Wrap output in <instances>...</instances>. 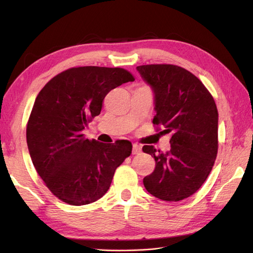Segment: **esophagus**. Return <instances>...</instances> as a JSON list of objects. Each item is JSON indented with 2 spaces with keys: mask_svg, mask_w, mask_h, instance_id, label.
I'll return each mask as SVG.
<instances>
[{
  "mask_svg": "<svg viewBox=\"0 0 253 253\" xmlns=\"http://www.w3.org/2000/svg\"><path fill=\"white\" fill-rule=\"evenodd\" d=\"M141 152V147L137 143H133L132 146V154H139Z\"/></svg>",
  "mask_w": 253,
  "mask_h": 253,
  "instance_id": "esophagus-1",
  "label": "esophagus"
}]
</instances>
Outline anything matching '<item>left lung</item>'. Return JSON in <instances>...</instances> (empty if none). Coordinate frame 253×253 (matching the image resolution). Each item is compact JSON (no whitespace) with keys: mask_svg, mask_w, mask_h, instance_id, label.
I'll return each mask as SVG.
<instances>
[{"mask_svg":"<svg viewBox=\"0 0 253 253\" xmlns=\"http://www.w3.org/2000/svg\"><path fill=\"white\" fill-rule=\"evenodd\" d=\"M154 91L155 129L170 132V150L157 153L142 150L155 160L151 175L143 178L148 192L164 201L177 202L193 195L211 173L218 148V113L215 101L201 80L171 64L137 67Z\"/></svg>","mask_w":253,"mask_h":253,"instance_id":"8db88e82","label":"left lung"}]
</instances>
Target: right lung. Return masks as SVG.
I'll list each match as a JSON object with an SVG mask.
<instances>
[{
	"mask_svg": "<svg viewBox=\"0 0 253 253\" xmlns=\"http://www.w3.org/2000/svg\"><path fill=\"white\" fill-rule=\"evenodd\" d=\"M133 80L121 67H72L37 95L27 123V146L37 173L63 202L84 206L99 200L131 154L130 141L102 143L85 139L83 130L100 114L112 89Z\"/></svg>",
	"mask_w": 253,
	"mask_h": 253,
	"instance_id": "1",
	"label": "right lung"
}]
</instances>
